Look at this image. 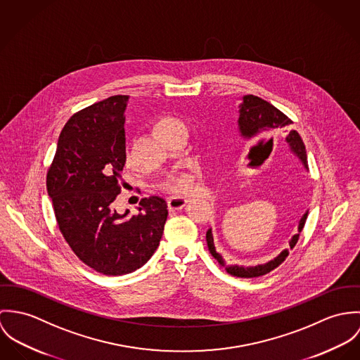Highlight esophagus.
I'll use <instances>...</instances> for the list:
<instances>
[{
    "mask_svg": "<svg viewBox=\"0 0 360 360\" xmlns=\"http://www.w3.org/2000/svg\"><path fill=\"white\" fill-rule=\"evenodd\" d=\"M186 202H188V200L185 199V198H179V196H174V198H169V199L167 200V205H168V210H169V211L179 210V208H182Z\"/></svg>",
    "mask_w": 360,
    "mask_h": 360,
    "instance_id": "34e87169",
    "label": "esophagus"
}]
</instances>
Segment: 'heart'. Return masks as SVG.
Masks as SVG:
<instances>
[{"instance_id":"obj_1","label":"heart","mask_w":360,"mask_h":360,"mask_svg":"<svg viewBox=\"0 0 360 360\" xmlns=\"http://www.w3.org/2000/svg\"><path fill=\"white\" fill-rule=\"evenodd\" d=\"M181 121L174 117H161L155 122L153 128L155 131L162 136L165 135L168 131H171L174 127L179 125ZM124 160L129 161V153L128 150H125L124 153ZM196 179H198V172L196 169H182V168H175L171 169L168 172L164 174V176L161 178L159 182V188L161 191H165L168 193H174V195H184L191 192L195 185H196Z\"/></svg>"}]
</instances>
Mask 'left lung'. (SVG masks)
<instances>
[{"mask_svg": "<svg viewBox=\"0 0 360 360\" xmlns=\"http://www.w3.org/2000/svg\"><path fill=\"white\" fill-rule=\"evenodd\" d=\"M292 124V120L290 117H287L283 112H280L278 108H275L272 103L264 101L262 98H258L255 95H245L243 98V103L240 105V117L239 127L243 136L245 138H252L261 134H274V132H280L287 129L290 125ZM287 142L290 143L291 149L298 155V158L304 162V165L307 167V152H305V145L301 139V136L298 135L297 131H290V134L287 135ZM308 168V167H307ZM308 212L304 214V217L300 221L298 225V233L290 241V248L292 250L294 245L297 244L298 238H300V232L302 231L305 221H307ZM207 239V245L208 250L211 252V255L217 259V262L219 264V266L225 268L228 271V274H231L232 276L236 278H244V279H250V278H258L262 275L269 274L271 271H274L275 268H278L280 264L287 258L288 251L284 250L280 255H278L275 259L269 261L265 265H258V266H252V268H244V266H226L222 257L215 251L214 247V239H212V233L211 229L207 231L205 235Z\"/></svg>", "mask_w": 360, "mask_h": 360, "instance_id": "1", "label": "left lung"}]
</instances>
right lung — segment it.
Returning a JSON list of instances; mask_svg holds the SVG:
<instances>
[{"label": "right lung", "mask_w": 360, "mask_h": 360, "mask_svg": "<svg viewBox=\"0 0 360 360\" xmlns=\"http://www.w3.org/2000/svg\"><path fill=\"white\" fill-rule=\"evenodd\" d=\"M127 95H115L75 113L65 124L46 172L55 218L73 252L106 276L131 274L159 247L167 202L139 201V214L115 210L121 192Z\"/></svg>", "instance_id": "add662e5"}]
</instances>
